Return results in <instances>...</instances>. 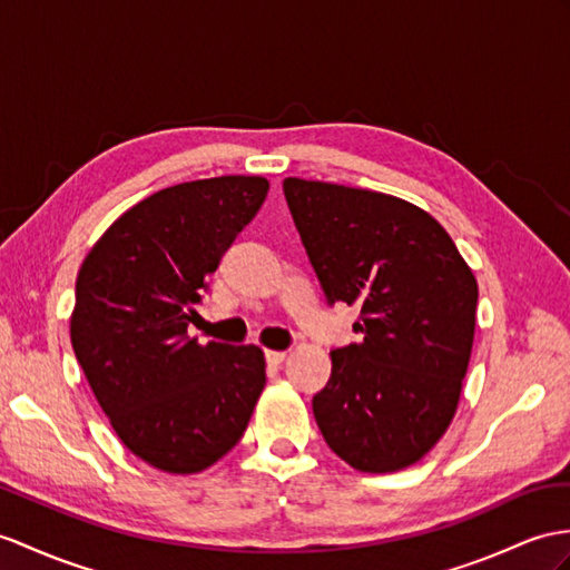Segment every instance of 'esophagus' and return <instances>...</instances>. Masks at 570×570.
Segmentation results:
<instances>
[{"label":"esophagus","mask_w":570,"mask_h":570,"mask_svg":"<svg viewBox=\"0 0 570 570\" xmlns=\"http://www.w3.org/2000/svg\"><path fill=\"white\" fill-rule=\"evenodd\" d=\"M285 357H287V353H285V351H266V360H268V365H271V367H277V365H281Z\"/></svg>","instance_id":"obj_1"}]
</instances>
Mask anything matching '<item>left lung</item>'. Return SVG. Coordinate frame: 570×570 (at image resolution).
Instances as JSON below:
<instances>
[{
  "mask_svg": "<svg viewBox=\"0 0 570 570\" xmlns=\"http://www.w3.org/2000/svg\"><path fill=\"white\" fill-rule=\"evenodd\" d=\"M328 302L360 307L363 343L331 351L314 419L345 464L401 471L433 450L460 406L476 328L474 271L440 222L386 193L285 178Z\"/></svg>",
  "mask_w": 570,
  "mask_h": 570,
  "instance_id": "left-lung-1",
  "label": "left lung"
}]
</instances>
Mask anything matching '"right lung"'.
<instances>
[{"label":"right lung","mask_w":570,"mask_h":570,"mask_svg":"<svg viewBox=\"0 0 570 570\" xmlns=\"http://www.w3.org/2000/svg\"><path fill=\"white\" fill-rule=\"evenodd\" d=\"M268 188L263 176L164 188L125 210L79 268L75 355L122 445L166 474H198L222 460L266 386L258 345H203L188 324Z\"/></svg>","instance_id":"add662e5"}]
</instances>
